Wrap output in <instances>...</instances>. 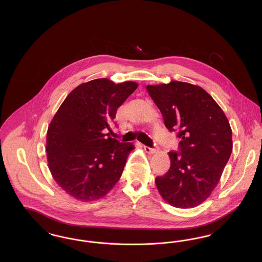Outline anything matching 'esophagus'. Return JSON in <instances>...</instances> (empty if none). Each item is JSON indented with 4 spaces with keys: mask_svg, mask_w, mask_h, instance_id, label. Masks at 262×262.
Listing matches in <instances>:
<instances>
[{
    "mask_svg": "<svg viewBox=\"0 0 262 262\" xmlns=\"http://www.w3.org/2000/svg\"><path fill=\"white\" fill-rule=\"evenodd\" d=\"M143 149L144 151L146 152V153H148V154H153V153H155L158 148H151V147H148V146H143Z\"/></svg>",
    "mask_w": 262,
    "mask_h": 262,
    "instance_id": "34e87169",
    "label": "esophagus"
}]
</instances>
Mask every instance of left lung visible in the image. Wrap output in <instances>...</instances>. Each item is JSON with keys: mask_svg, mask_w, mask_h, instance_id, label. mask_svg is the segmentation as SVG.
<instances>
[{"mask_svg": "<svg viewBox=\"0 0 262 262\" xmlns=\"http://www.w3.org/2000/svg\"><path fill=\"white\" fill-rule=\"evenodd\" d=\"M170 132L179 129L180 152H169V171L155 179L163 200L192 208L211 194L232 149V129L223 110L203 88L183 81L147 85Z\"/></svg>", "mask_w": 262, "mask_h": 262, "instance_id": "obj_1", "label": "left lung"}]
</instances>
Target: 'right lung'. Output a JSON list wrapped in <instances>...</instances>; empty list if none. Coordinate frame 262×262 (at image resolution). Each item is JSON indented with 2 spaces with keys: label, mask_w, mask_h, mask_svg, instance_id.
<instances>
[{
  "label": "right lung",
  "mask_w": 262,
  "mask_h": 262,
  "mask_svg": "<svg viewBox=\"0 0 262 262\" xmlns=\"http://www.w3.org/2000/svg\"><path fill=\"white\" fill-rule=\"evenodd\" d=\"M135 81L97 78L75 88L47 130V161L55 182L81 201L105 196L123 174L133 143L109 137L118 108L137 89Z\"/></svg>",
  "instance_id": "1"
}]
</instances>
